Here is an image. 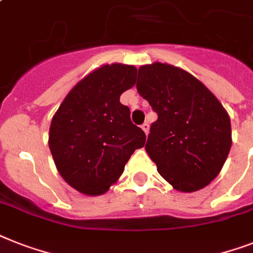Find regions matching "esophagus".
I'll return each mask as SVG.
<instances>
[{
	"mask_svg": "<svg viewBox=\"0 0 253 253\" xmlns=\"http://www.w3.org/2000/svg\"><path fill=\"white\" fill-rule=\"evenodd\" d=\"M141 128H143V131L145 132V135H148V132H149V123L148 122L143 123V125H141Z\"/></svg>",
	"mask_w": 253,
	"mask_h": 253,
	"instance_id": "34e87169",
	"label": "esophagus"
}]
</instances>
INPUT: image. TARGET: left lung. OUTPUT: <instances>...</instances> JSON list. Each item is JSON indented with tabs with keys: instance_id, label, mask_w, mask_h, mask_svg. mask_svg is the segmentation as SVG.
<instances>
[{
	"instance_id": "left-lung-1",
	"label": "left lung",
	"mask_w": 253,
	"mask_h": 253,
	"mask_svg": "<svg viewBox=\"0 0 253 253\" xmlns=\"http://www.w3.org/2000/svg\"><path fill=\"white\" fill-rule=\"evenodd\" d=\"M137 92L157 113L145 151L173 188L194 192L218 175L231 148L222 104L186 70L155 62L139 67Z\"/></svg>"
}]
</instances>
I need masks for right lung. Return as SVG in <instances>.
I'll list each match as a JSON object with an SVG mask.
<instances>
[{
    "label": "right lung",
    "mask_w": 253,
    "mask_h": 253,
    "mask_svg": "<svg viewBox=\"0 0 253 253\" xmlns=\"http://www.w3.org/2000/svg\"><path fill=\"white\" fill-rule=\"evenodd\" d=\"M135 74L132 65H102L75 84L53 116L49 148L55 168L80 194H105L135 149L144 147V131L120 102L135 85Z\"/></svg>",
    "instance_id": "add662e5"
}]
</instances>
